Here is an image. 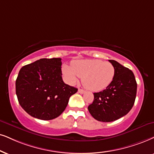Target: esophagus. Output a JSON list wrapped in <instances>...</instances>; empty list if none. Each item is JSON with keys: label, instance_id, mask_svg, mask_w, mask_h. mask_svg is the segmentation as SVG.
Instances as JSON below:
<instances>
[{"label": "esophagus", "instance_id": "esophagus-1", "mask_svg": "<svg viewBox=\"0 0 154 154\" xmlns=\"http://www.w3.org/2000/svg\"><path fill=\"white\" fill-rule=\"evenodd\" d=\"M78 91H79V93H80V94H84V93L85 92V91L83 90V89H79Z\"/></svg>", "mask_w": 154, "mask_h": 154}]
</instances>
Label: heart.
Returning a JSON list of instances; mask_svg holds the SVG:
<instances>
[{"instance_id": "obj_1", "label": "heart", "mask_w": 154, "mask_h": 154, "mask_svg": "<svg viewBox=\"0 0 154 154\" xmlns=\"http://www.w3.org/2000/svg\"><path fill=\"white\" fill-rule=\"evenodd\" d=\"M63 72L68 83L73 85L82 77L85 88L92 91L106 89L115 76V69L110 63L100 60H80L72 62V66L65 65Z\"/></svg>"}]
</instances>
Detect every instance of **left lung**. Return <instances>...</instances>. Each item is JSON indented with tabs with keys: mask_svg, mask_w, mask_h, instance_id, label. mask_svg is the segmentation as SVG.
I'll return each mask as SVG.
<instances>
[{
	"mask_svg": "<svg viewBox=\"0 0 154 154\" xmlns=\"http://www.w3.org/2000/svg\"><path fill=\"white\" fill-rule=\"evenodd\" d=\"M109 61L115 69L112 82L106 89L94 93V101L88 110L99 122H114L125 116L133 107L137 84L133 72L115 60Z\"/></svg>",
	"mask_w": 154,
	"mask_h": 154,
	"instance_id": "left-lung-1",
	"label": "left lung"
}]
</instances>
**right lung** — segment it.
I'll return each mask as SVG.
<instances>
[{"label": "right lung", "instance_id": "obj_1", "mask_svg": "<svg viewBox=\"0 0 154 154\" xmlns=\"http://www.w3.org/2000/svg\"><path fill=\"white\" fill-rule=\"evenodd\" d=\"M61 58H42L19 71L15 91L19 104L32 117L41 120L57 118L67 107L77 89L62 78Z\"/></svg>", "mask_w": 154, "mask_h": 154}]
</instances>
